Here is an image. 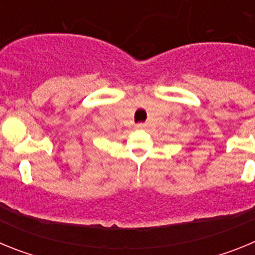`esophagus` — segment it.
Wrapping results in <instances>:
<instances>
[{"label":"esophagus","mask_w":255,"mask_h":255,"mask_svg":"<svg viewBox=\"0 0 255 255\" xmlns=\"http://www.w3.org/2000/svg\"><path fill=\"white\" fill-rule=\"evenodd\" d=\"M136 129H145L147 128V124H144V123H139L136 124V126H135Z\"/></svg>","instance_id":"esophagus-1"}]
</instances>
